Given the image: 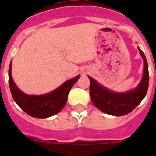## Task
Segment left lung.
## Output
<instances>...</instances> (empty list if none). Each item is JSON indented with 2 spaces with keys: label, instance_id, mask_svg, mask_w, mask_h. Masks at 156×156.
I'll return each instance as SVG.
<instances>
[{
  "label": "left lung",
  "instance_id": "8db88e82",
  "mask_svg": "<svg viewBox=\"0 0 156 156\" xmlns=\"http://www.w3.org/2000/svg\"><path fill=\"white\" fill-rule=\"evenodd\" d=\"M140 50L144 60V73L140 83L134 90L126 93H116L99 85L94 79L88 76L90 80V97L94 105L105 114L114 116H123L133 111L140 104L147 94L149 87V70L146 58Z\"/></svg>",
  "mask_w": 156,
  "mask_h": 156
}]
</instances>
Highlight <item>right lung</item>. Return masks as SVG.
I'll use <instances>...</instances> for the list:
<instances>
[{
    "mask_svg": "<svg viewBox=\"0 0 156 156\" xmlns=\"http://www.w3.org/2000/svg\"><path fill=\"white\" fill-rule=\"evenodd\" d=\"M9 86L12 98L26 114L34 118L45 119L57 115L67 103L72 87L80 76L71 78L49 94L43 95H27L19 89L12 77V62L9 67Z\"/></svg>",
    "mask_w": 156,
    "mask_h": 156,
    "instance_id": "right-lung-1",
    "label": "right lung"
}]
</instances>
